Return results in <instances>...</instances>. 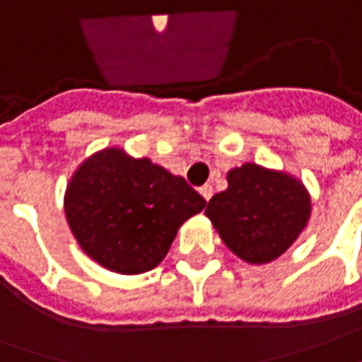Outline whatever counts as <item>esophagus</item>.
Returning <instances> with one entry per match:
<instances>
[{"label":"esophagus","instance_id":"obj_1","mask_svg":"<svg viewBox=\"0 0 362 362\" xmlns=\"http://www.w3.org/2000/svg\"><path fill=\"white\" fill-rule=\"evenodd\" d=\"M200 194H202V198L208 202V200H210V198H212L214 188H212V186H210V184H204V186H202V188H200Z\"/></svg>","mask_w":362,"mask_h":362}]
</instances>
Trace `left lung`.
Wrapping results in <instances>:
<instances>
[{
  "label": "left lung",
  "instance_id": "left-lung-1",
  "mask_svg": "<svg viewBox=\"0 0 362 362\" xmlns=\"http://www.w3.org/2000/svg\"><path fill=\"white\" fill-rule=\"evenodd\" d=\"M305 186L284 172L243 164L228 172V190L206 206L223 243L247 264H267L287 252L309 222Z\"/></svg>",
  "mask_w": 362,
  "mask_h": 362
}]
</instances>
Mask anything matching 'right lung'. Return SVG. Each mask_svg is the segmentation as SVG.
<instances>
[{"mask_svg":"<svg viewBox=\"0 0 362 362\" xmlns=\"http://www.w3.org/2000/svg\"><path fill=\"white\" fill-rule=\"evenodd\" d=\"M204 206L182 176L119 148L83 162L65 194L67 222L83 252L124 275L160 264L178 228Z\"/></svg>","mask_w":362,"mask_h":362,"instance_id":"obj_1","label":"right lung"}]
</instances>
